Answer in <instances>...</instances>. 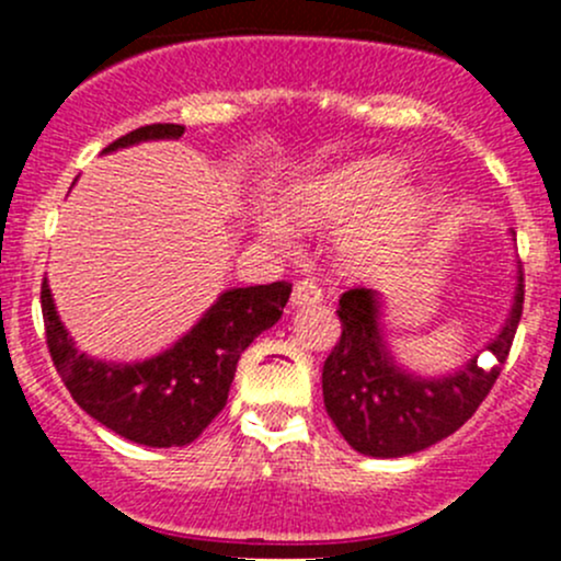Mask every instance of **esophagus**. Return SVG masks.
I'll return each mask as SVG.
<instances>
[{"instance_id": "34e87169", "label": "esophagus", "mask_w": 561, "mask_h": 561, "mask_svg": "<svg viewBox=\"0 0 561 561\" xmlns=\"http://www.w3.org/2000/svg\"><path fill=\"white\" fill-rule=\"evenodd\" d=\"M322 298V290L317 287V282L312 279H298L296 287H293V307H307V304H317Z\"/></svg>"}]
</instances>
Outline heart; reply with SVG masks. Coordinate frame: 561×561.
<instances>
[{"label": "heart", "mask_w": 561, "mask_h": 561, "mask_svg": "<svg viewBox=\"0 0 561 561\" xmlns=\"http://www.w3.org/2000/svg\"><path fill=\"white\" fill-rule=\"evenodd\" d=\"M396 179L399 168L390 162H358L298 186L287 197V211L301 225H342L377 206ZM417 217L421 201L412 192L388 197L342 236L344 257L355 265L390 260L412 239ZM265 233L274 241H287V230L279 222H265Z\"/></svg>", "instance_id": "b5f03b06"}]
</instances>
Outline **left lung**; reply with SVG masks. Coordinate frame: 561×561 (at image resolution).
Wrapping results in <instances>:
<instances>
[{"label":"left lung","instance_id":"obj_1","mask_svg":"<svg viewBox=\"0 0 561 561\" xmlns=\"http://www.w3.org/2000/svg\"><path fill=\"white\" fill-rule=\"evenodd\" d=\"M524 309V271L516 301L500 336L489 344L491 366L469 360L458 375L421 380L390 360L380 336L377 298L366 287H353L339 298L342 336L322 366L325 412L350 448L364 456L399 458L439 443L474 415L494 388Z\"/></svg>","mask_w":561,"mask_h":561}]
</instances>
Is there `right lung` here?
<instances>
[{"label":"right lung","instance_id":"obj_1","mask_svg":"<svg viewBox=\"0 0 561 561\" xmlns=\"http://www.w3.org/2000/svg\"><path fill=\"white\" fill-rule=\"evenodd\" d=\"M181 135V124H146L113 140L105 151ZM290 290L287 282H271L222 293L168 353L135 366L103 364L78 353L56 317L45 282L39 304L50 360L78 407L118 437L149 448H181L201 437L222 412L241 353L279 320Z\"/></svg>","mask_w":561,"mask_h":561}]
</instances>
